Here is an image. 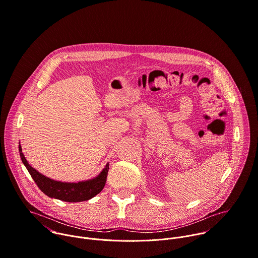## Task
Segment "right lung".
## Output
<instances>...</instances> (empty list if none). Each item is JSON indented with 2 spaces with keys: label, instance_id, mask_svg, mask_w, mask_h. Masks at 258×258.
<instances>
[{
  "label": "right lung",
  "instance_id": "right-lung-1",
  "mask_svg": "<svg viewBox=\"0 0 258 258\" xmlns=\"http://www.w3.org/2000/svg\"><path fill=\"white\" fill-rule=\"evenodd\" d=\"M19 152L21 160L27 168L31 177L33 178L39 189L49 198L57 199L69 203L84 202L94 198L103 189L105 185L109 169L108 164L102 170V172L94 179L88 181H82L78 183H66L60 181H54L40 174L38 171H36L28 164L22 153L21 146H19Z\"/></svg>",
  "mask_w": 258,
  "mask_h": 258
}]
</instances>
